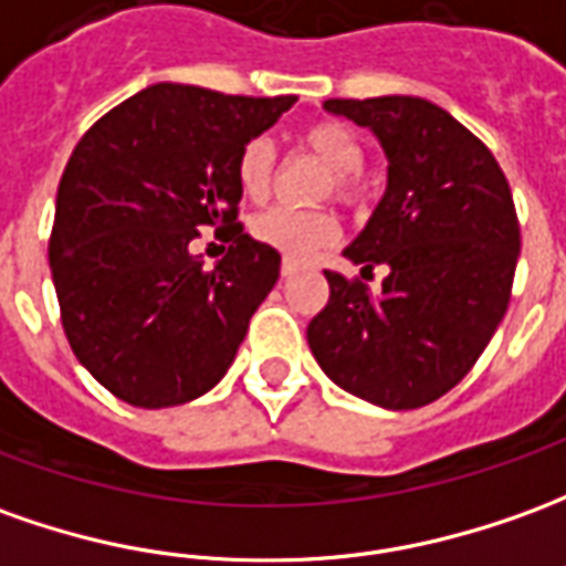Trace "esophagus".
Instances as JSON below:
<instances>
[{
    "instance_id": "esophagus-1",
    "label": "esophagus",
    "mask_w": 566,
    "mask_h": 566,
    "mask_svg": "<svg viewBox=\"0 0 566 566\" xmlns=\"http://www.w3.org/2000/svg\"><path fill=\"white\" fill-rule=\"evenodd\" d=\"M300 270H303V263H296V260H284V263H282L284 279H291V275H296Z\"/></svg>"
}]
</instances>
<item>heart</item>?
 <instances>
[{
  "instance_id": "b5f03b06",
  "label": "heart",
  "mask_w": 566,
  "mask_h": 566,
  "mask_svg": "<svg viewBox=\"0 0 566 566\" xmlns=\"http://www.w3.org/2000/svg\"><path fill=\"white\" fill-rule=\"evenodd\" d=\"M303 146L312 156L324 161L331 171L324 177L322 196H334L339 205H355L365 192L361 168H365V144L349 125L322 118L312 122L303 132ZM275 177V149L266 137H254L242 146L235 159V180L239 189L251 201H263L270 196ZM251 235L256 242L270 244L279 254L291 260H306L337 239V220L324 208L296 211V208H270L251 220Z\"/></svg>"
}]
</instances>
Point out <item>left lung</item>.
<instances>
[{
    "instance_id": "left-lung-1",
    "label": "left lung",
    "mask_w": 566,
    "mask_h": 566,
    "mask_svg": "<svg viewBox=\"0 0 566 566\" xmlns=\"http://www.w3.org/2000/svg\"><path fill=\"white\" fill-rule=\"evenodd\" d=\"M370 128L389 184L343 251L382 291L324 270L331 296L306 339L339 389L389 410L432 405L460 382L503 322L521 227L503 168L475 134L422 97L324 101Z\"/></svg>"
}]
</instances>
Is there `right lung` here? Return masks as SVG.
<instances>
[{"mask_svg": "<svg viewBox=\"0 0 566 566\" xmlns=\"http://www.w3.org/2000/svg\"><path fill=\"white\" fill-rule=\"evenodd\" d=\"M294 104L159 82L82 134L57 187L51 279L76 358L122 401L187 405L235 361L282 266L235 223V159ZM201 228L230 242L214 271L188 251Z\"/></svg>", "mask_w": 566, "mask_h": 566, "instance_id": "right-lung-1", "label": "right lung"}]
</instances>
